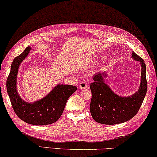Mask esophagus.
Returning a JSON list of instances; mask_svg holds the SVG:
<instances>
[{
    "label": "esophagus",
    "instance_id": "obj_1",
    "mask_svg": "<svg viewBox=\"0 0 157 157\" xmlns=\"http://www.w3.org/2000/svg\"><path fill=\"white\" fill-rule=\"evenodd\" d=\"M87 84L85 82H81L79 84V87L80 88V89H85L87 88Z\"/></svg>",
    "mask_w": 157,
    "mask_h": 157
}]
</instances>
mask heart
Masks as SVG:
<instances>
[{
	"label": "heart",
	"mask_w": 157,
	"mask_h": 157,
	"mask_svg": "<svg viewBox=\"0 0 157 157\" xmlns=\"http://www.w3.org/2000/svg\"><path fill=\"white\" fill-rule=\"evenodd\" d=\"M96 62H97L96 59H93V60L90 62V65H94L95 64H96Z\"/></svg>",
	"instance_id": "obj_1"
}]
</instances>
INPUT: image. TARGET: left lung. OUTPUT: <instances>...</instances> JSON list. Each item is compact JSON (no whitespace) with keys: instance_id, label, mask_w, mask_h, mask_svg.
Instances as JSON below:
<instances>
[{"instance_id":"8db88e82","label":"left lung","mask_w":157,"mask_h":157,"mask_svg":"<svg viewBox=\"0 0 157 157\" xmlns=\"http://www.w3.org/2000/svg\"><path fill=\"white\" fill-rule=\"evenodd\" d=\"M132 58L139 62L141 67L140 86L132 95L119 96L113 92L104 79L107 73L93 75L94 82L90 85L92 98L90 111L94 120L99 124L114 125L129 121L140 108L147 92L146 67L144 59L132 51Z\"/></svg>"}]
</instances>
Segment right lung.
<instances>
[{
    "label": "right lung",
    "instance_id": "right-lung-1",
    "mask_svg": "<svg viewBox=\"0 0 157 157\" xmlns=\"http://www.w3.org/2000/svg\"><path fill=\"white\" fill-rule=\"evenodd\" d=\"M31 49L29 46L27 47L21 55L14 58L7 79V90L14 112L21 120L35 126H45L58 120L68 99L75 93L77 87L58 84L43 98L34 102L24 101L17 90V77L20 65Z\"/></svg>",
    "mask_w": 157,
    "mask_h": 157
}]
</instances>
